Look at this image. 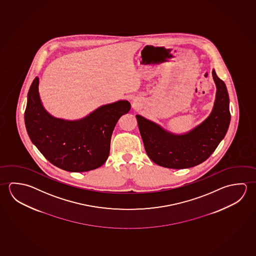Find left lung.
<instances>
[{"mask_svg":"<svg viewBox=\"0 0 256 256\" xmlns=\"http://www.w3.org/2000/svg\"><path fill=\"white\" fill-rule=\"evenodd\" d=\"M217 95L212 112L205 121L184 135H174L137 114L140 132L148 156L168 168L182 169L206 160L225 137L230 124V96L225 82L212 70Z\"/></svg>","mask_w":256,"mask_h":256,"instance_id":"left-lung-1","label":"left lung"}]
</instances>
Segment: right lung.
<instances>
[{"label":"right lung","instance_id":"1","mask_svg":"<svg viewBox=\"0 0 256 256\" xmlns=\"http://www.w3.org/2000/svg\"><path fill=\"white\" fill-rule=\"evenodd\" d=\"M36 77L28 93L25 124L28 134L39 152L52 165L70 172H87L108 160L110 142L119 118L128 113L126 100L102 106L78 121L54 118L44 110Z\"/></svg>","mask_w":256,"mask_h":256}]
</instances>
